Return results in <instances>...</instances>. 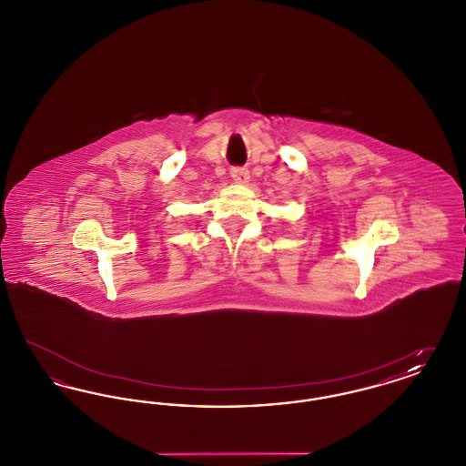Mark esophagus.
<instances>
[{
  "label": "esophagus",
  "instance_id": "obj_1",
  "mask_svg": "<svg viewBox=\"0 0 466 466\" xmlns=\"http://www.w3.org/2000/svg\"><path fill=\"white\" fill-rule=\"evenodd\" d=\"M230 177L236 183H246L249 179V171L246 167H232Z\"/></svg>",
  "mask_w": 466,
  "mask_h": 466
}]
</instances>
